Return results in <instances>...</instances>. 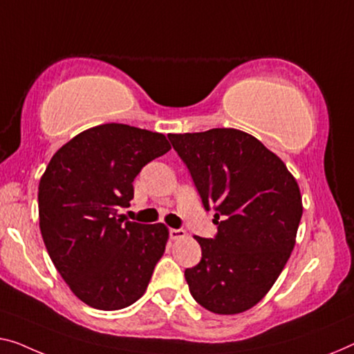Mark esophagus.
<instances>
[{"mask_svg":"<svg viewBox=\"0 0 354 354\" xmlns=\"http://www.w3.org/2000/svg\"><path fill=\"white\" fill-rule=\"evenodd\" d=\"M170 236H171L173 240L184 239V236H186V230H184V229H171L170 230Z\"/></svg>","mask_w":354,"mask_h":354,"instance_id":"1","label":"esophagus"}]
</instances>
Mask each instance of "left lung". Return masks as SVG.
Returning a JSON list of instances; mask_svg holds the SVG:
<instances>
[{"mask_svg":"<svg viewBox=\"0 0 354 354\" xmlns=\"http://www.w3.org/2000/svg\"><path fill=\"white\" fill-rule=\"evenodd\" d=\"M203 208L216 211L213 239L195 236L202 259L184 277L192 297L218 315L259 302L295 245L302 197L294 176L259 140L235 129L168 135Z\"/></svg>","mask_w":354,"mask_h":354,"instance_id":"left-lung-1","label":"left lung"}]
</instances>
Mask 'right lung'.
Wrapping results in <instances>:
<instances>
[{
    "label": "right lung",
    "instance_id": "right-lung-1",
    "mask_svg": "<svg viewBox=\"0 0 354 354\" xmlns=\"http://www.w3.org/2000/svg\"><path fill=\"white\" fill-rule=\"evenodd\" d=\"M170 151L165 136L125 124L88 129L52 157L38 187L46 250L84 304L120 310L145 294L165 251L163 224L118 218L130 207L133 179Z\"/></svg>",
    "mask_w": 354,
    "mask_h": 354
}]
</instances>
